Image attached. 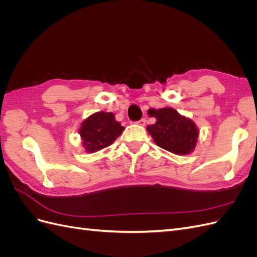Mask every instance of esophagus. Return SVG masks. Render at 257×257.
Here are the masks:
<instances>
[{
	"instance_id": "obj_1",
	"label": "esophagus",
	"mask_w": 257,
	"mask_h": 257,
	"mask_svg": "<svg viewBox=\"0 0 257 257\" xmlns=\"http://www.w3.org/2000/svg\"><path fill=\"white\" fill-rule=\"evenodd\" d=\"M137 124H138V125H141V126H145V125H146V119L139 120V121L137 122Z\"/></svg>"
}]
</instances>
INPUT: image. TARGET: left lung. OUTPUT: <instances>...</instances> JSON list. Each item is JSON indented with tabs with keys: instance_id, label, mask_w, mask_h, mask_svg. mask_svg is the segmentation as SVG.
<instances>
[{
	"instance_id": "obj_1",
	"label": "left lung",
	"mask_w": 257,
	"mask_h": 257,
	"mask_svg": "<svg viewBox=\"0 0 257 257\" xmlns=\"http://www.w3.org/2000/svg\"><path fill=\"white\" fill-rule=\"evenodd\" d=\"M148 114L157 122L147 126L153 142L162 149L177 155H188L195 150L199 130L189 116L179 113L174 108H150Z\"/></svg>"
}]
</instances>
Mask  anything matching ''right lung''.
<instances>
[{
    "instance_id": "obj_1",
    "label": "right lung",
    "mask_w": 257,
    "mask_h": 257,
    "mask_svg": "<svg viewBox=\"0 0 257 257\" xmlns=\"http://www.w3.org/2000/svg\"><path fill=\"white\" fill-rule=\"evenodd\" d=\"M123 131L124 126L112 112L97 111L82 121L78 133L84 151L94 153L114 143Z\"/></svg>"
}]
</instances>
